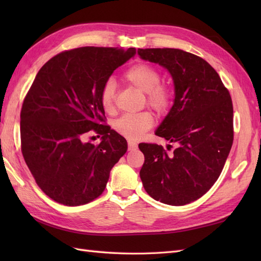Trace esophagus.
<instances>
[{
    "label": "esophagus",
    "mask_w": 261,
    "mask_h": 261,
    "mask_svg": "<svg viewBox=\"0 0 261 261\" xmlns=\"http://www.w3.org/2000/svg\"><path fill=\"white\" fill-rule=\"evenodd\" d=\"M137 147H138V145L135 141H131V140L127 141V148H129V150H135Z\"/></svg>",
    "instance_id": "esophagus-1"
}]
</instances>
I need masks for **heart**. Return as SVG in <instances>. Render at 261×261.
<instances>
[{"instance_id":"heart-1","label":"heart","mask_w":261,"mask_h":261,"mask_svg":"<svg viewBox=\"0 0 261 261\" xmlns=\"http://www.w3.org/2000/svg\"><path fill=\"white\" fill-rule=\"evenodd\" d=\"M124 80L146 93L147 104L159 114L167 112L171 103V93L169 88L160 84L162 73L159 69L149 64H137L127 69ZM116 87L113 80L104 83L99 92V102L105 112L112 113L115 108ZM153 124V118L149 112L126 113L113 121V129L119 135L127 139L138 140Z\"/></svg>"}]
</instances>
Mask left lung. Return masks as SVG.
<instances>
[{"label":"left lung","instance_id":"obj_1","mask_svg":"<svg viewBox=\"0 0 261 261\" xmlns=\"http://www.w3.org/2000/svg\"><path fill=\"white\" fill-rule=\"evenodd\" d=\"M138 54L173 77L174 105L156 136L177 145L167 153L156 143H140L145 154L140 178L156 201L185 205L213 186L229 156L233 142L230 93L212 66L196 55L174 48L138 49Z\"/></svg>","mask_w":261,"mask_h":261}]
</instances>
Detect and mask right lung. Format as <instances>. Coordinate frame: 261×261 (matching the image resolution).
Instances as JSON below:
<instances>
[{"label": "right lung", "mask_w": 261, "mask_h": 261, "mask_svg": "<svg viewBox=\"0 0 261 261\" xmlns=\"http://www.w3.org/2000/svg\"><path fill=\"white\" fill-rule=\"evenodd\" d=\"M135 55V48L82 47L56 55L38 71L21 109V150L38 186L55 202L94 201L126 152V140L105 124L99 92ZM92 133L102 136L98 145L85 141Z\"/></svg>", "instance_id": "1"}]
</instances>
